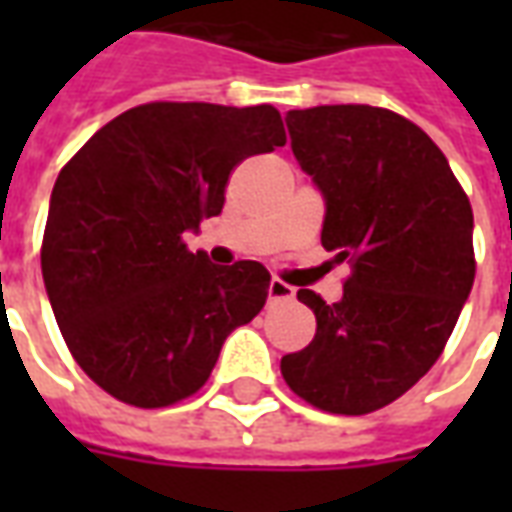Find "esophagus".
I'll return each instance as SVG.
<instances>
[{
  "label": "esophagus",
  "instance_id": "obj_1",
  "mask_svg": "<svg viewBox=\"0 0 512 512\" xmlns=\"http://www.w3.org/2000/svg\"><path fill=\"white\" fill-rule=\"evenodd\" d=\"M296 299V288H290L282 279H271L268 282V301H293Z\"/></svg>",
  "mask_w": 512,
  "mask_h": 512
}]
</instances>
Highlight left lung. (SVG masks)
I'll return each mask as SVG.
<instances>
[{
  "instance_id": "8db88e82",
  "label": "left lung",
  "mask_w": 512,
  "mask_h": 512,
  "mask_svg": "<svg viewBox=\"0 0 512 512\" xmlns=\"http://www.w3.org/2000/svg\"><path fill=\"white\" fill-rule=\"evenodd\" d=\"M299 167L321 191V244L354 274L315 312V340L282 356L299 397L332 414H370L439 359L474 282L469 197L422 128L365 104L285 115Z\"/></svg>"
}]
</instances>
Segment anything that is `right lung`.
I'll list each match as a JSON object with an SVG mask.
<instances>
[{
	"mask_svg": "<svg viewBox=\"0 0 512 512\" xmlns=\"http://www.w3.org/2000/svg\"><path fill=\"white\" fill-rule=\"evenodd\" d=\"M285 145L274 106H134L65 164L43 235L60 332L95 384L139 408L194 395L224 340L263 310L271 274L213 266L183 233L219 216L235 164Z\"/></svg>",
	"mask_w": 512,
	"mask_h": 512,
	"instance_id": "obj_1",
	"label": "right lung"
}]
</instances>
